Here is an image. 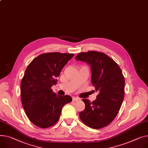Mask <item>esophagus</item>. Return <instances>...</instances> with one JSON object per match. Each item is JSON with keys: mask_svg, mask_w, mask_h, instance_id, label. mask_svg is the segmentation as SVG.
<instances>
[{"mask_svg": "<svg viewBox=\"0 0 148 148\" xmlns=\"http://www.w3.org/2000/svg\"><path fill=\"white\" fill-rule=\"evenodd\" d=\"M80 98L78 97H73V101H77L80 100Z\"/></svg>", "mask_w": 148, "mask_h": 148, "instance_id": "1", "label": "esophagus"}]
</instances>
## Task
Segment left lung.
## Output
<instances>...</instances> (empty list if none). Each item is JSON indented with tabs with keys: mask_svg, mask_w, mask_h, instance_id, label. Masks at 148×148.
<instances>
[{
	"mask_svg": "<svg viewBox=\"0 0 148 148\" xmlns=\"http://www.w3.org/2000/svg\"><path fill=\"white\" fill-rule=\"evenodd\" d=\"M75 59L90 65L92 83L99 92L93 102L83 99L85 109L80 112V118L88 127L101 129L109 125L119 112L124 99V77L119 65L103 53L81 52Z\"/></svg>",
	"mask_w": 148,
	"mask_h": 148,
	"instance_id": "8db88e82",
	"label": "left lung"
}]
</instances>
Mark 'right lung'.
I'll list each match as a JSON object with an SVG mask.
<instances>
[{
    "label": "right lung",
    "instance_id": "1",
    "mask_svg": "<svg viewBox=\"0 0 148 148\" xmlns=\"http://www.w3.org/2000/svg\"><path fill=\"white\" fill-rule=\"evenodd\" d=\"M73 53H46L38 56L26 68L21 83V97L28 119L35 125L47 128L60 119L63 106L72 101L68 95L53 92L64 66Z\"/></svg>",
    "mask_w": 148,
    "mask_h": 148
}]
</instances>
